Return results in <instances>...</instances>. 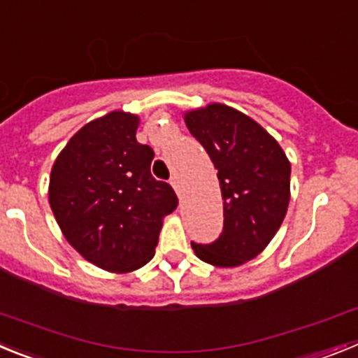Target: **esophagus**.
<instances>
[{"label":"esophagus","instance_id":"obj_1","mask_svg":"<svg viewBox=\"0 0 358 358\" xmlns=\"http://www.w3.org/2000/svg\"><path fill=\"white\" fill-rule=\"evenodd\" d=\"M170 185H172V188L176 189V194L179 195V199H182V189H181V182H179V177L172 176V179H170Z\"/></svg>","mask_w":358,"mask_h":358}]
</instances>
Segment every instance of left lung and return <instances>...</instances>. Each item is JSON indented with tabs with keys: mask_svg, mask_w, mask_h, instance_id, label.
<instances>
[{
	"mask_svg": "<svg viewBox=\"0 0 358 358\" xmlns=\"http://www.w3.org/2000/svg\"><path fill=\"white\" fill-rule=\"evenodd\" d=\"M185 123L218 170L224 204L222 235L192 249L215 267H238L267 248L285 218L290 161L260 123L226 103L186 110Z\"/></svg>",
	"mask_w": 358,
	"mask_h": 358,
	"instance_id": "1",
	"label": "left lung"
}]
</instances>
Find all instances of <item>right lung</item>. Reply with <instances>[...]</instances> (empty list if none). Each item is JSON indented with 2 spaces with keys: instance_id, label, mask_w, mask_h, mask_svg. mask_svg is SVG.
I'll return each mask as SVG.
<instances>
[{
  "instance_id": "1",
  "label": "right lung",
  "mask_w": 358,
  "mask_h": 358,
  "mask_svg": "<svg viewBox=\"0 0 358 358\" xmlns=\"http://www.w3.org/2000/svg\"><path fill=\"white\" fill-rule=\"evenodd\" d=\"M140 116L110 110L78 129L57 156L48 201L62 235L85 260L132 273L154 258L163 218L177 208L150 173L154 150L136 140Z\"/></svg>"
}]
</instances>
